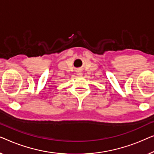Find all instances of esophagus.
<instances>
[{"instance_id":"esophagus-1","label":"esophagus","mask_w":154,"mask_h":154,"mask_svg":"<svg viewBox=\"0 0 154 154\" xmlns=\"http://www.w3.org/2000/svg\"><path fill=\"white\" fill-rule=\"evenodd\" d=\"M77 75H78V76L82 77V75H83V72H82V70H80V69H79V70H77Z\"/></svg>"}]
</instances>
